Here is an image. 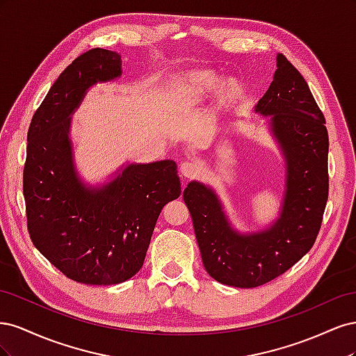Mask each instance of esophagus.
I'll use <instances>...</instances> for the list:
<instances>
[{
    "mask_svg": "<svg viewBox=\"0 0 356 356\" xmlns=\"http://www.w3.org/2000/svg\"><path fill=\"white\" fill-rule=\"evenodd\" d=\"M179 170H181V175L186 177V178H195L200 172L199 166L196 163H193V161H188V160L184 161V163H181Z\"/></svg>",
    "mask_w": 356,
    "mask_h": 356,
    "instance_id": "obj_1",
    "label": "esophagus"
}]
</instances>
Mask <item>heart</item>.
<instances>
[{"mask_svg": "<svg viewBox=\"0 0 356 356\" xmlns=\"http://www.w3.org/2000/svg\"><path fill=\"white\" fill-rule=\"evenodd\" d=\"M188 83H190V88H191L193 93H195V95H203V93L211 92V90H213L215 88H217L218 77L213 72H211V71H200V72L193 74L191 77H190ZM232 93H233L232 86L224 84L222 86V95L224 96H229Z\"/></svg>", "mask_w": 356, "mask_h": 356, "instance_id": "b5f03b06", "label": "heart"}]
</instances>
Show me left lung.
<instances>
[{"mask_svg": "<svg viewBox=\"0 0 356 356\" xmlns=\"http://www.w3.org/2000/svg\"><path fill=\"white\" fill-rule=\"evenodd\" d=\"M255 111L270 115V131L285 156V191L279 218L266 230L236 232L211 187L184 190L207 272L224 285L255 288L285 273L314 246L328 199L325 117L303 75L284 55Z\"/></svg>", "mask_w": 356, "mask_h": 356, "instance_id": "8db88e82", "label": "left lung"}]
</instances>
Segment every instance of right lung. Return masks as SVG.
Here are the masks:
<instances>
[{"label": "right lung", "instance_id": "obj_1", "mask_svg": "<svg viewBox=\"0 0 356 356\" xmlns=\"http://www.w3.org/2000/svg\"><path fill=\"white\" fill-rule=\"evenodd\" d=\"M120 75L118 53H83L53 83L28 129L24 196L31 241L67 277L88 285L136 275L161 209L181 195L174 160L131 163L101 187H88L77 175L71 115L93 84Z\"/></svg>", "mask_w": 356, "mask_h": 356}]
</instances>
